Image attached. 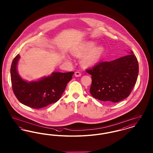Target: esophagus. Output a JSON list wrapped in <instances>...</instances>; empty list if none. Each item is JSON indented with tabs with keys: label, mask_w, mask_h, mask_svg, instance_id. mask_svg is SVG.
Returning a JSON list of instances; mask_svg holds the SVG:
<instances>
[{
	"label": "esophagus",
	"mask_w": 153,
	"mask_h": 153,
	"mask_svg": "<svg viewBox=\"0 0 153 153\" xmlns=\"http://www.w3.org/2000/svg\"><path fill=\"white\" fill-rule=\"evenodd\" d=\"M74 75L76 77H80L81 75V73H80V72H76L74 73Z\"/></svg>",
	"instance_id": "34e87169"
}]
</instances>
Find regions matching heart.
I'll use <instances>...</instances> for the list:
<instances>
[{"label": "heart", "instance_id": "1", "mask_svg": "<svg viewBox=\"0 0 153 153\" xmlns=\"http://www.w3.org/2000/svg\"><path fill=\"white\" fill-rule=\"evenodd\" d=\"M96 45L93 41L85 42L73 51L72 54L77 57H82L81 58V64L85 66L93 65L100 60L105 51L102 46L95 47Z\"/></svg>", "mask_w": 153, "mask_h": 153}]
</instances>
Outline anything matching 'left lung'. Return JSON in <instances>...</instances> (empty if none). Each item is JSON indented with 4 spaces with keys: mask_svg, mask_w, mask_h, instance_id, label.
Listing matches in <instances>:
<instances>
[{
    "mask_svg": "<svg viewBox=\"0 0 153 153\" xmlns=\"http://www.w3.org/2000/svg\"><path fill=\"white\" fill-rule=\"evenodd\" d=\"M111 61L100 62L86 70L92 76L90 94L106 102H117L130 95L139 73L138 62L133 52Z\"/></svg>",
    "mask_w": 153,
    "mask_h": 153,
    "instance_id": "left-lung-1",
    "label": "left lung"
}]
</instances>
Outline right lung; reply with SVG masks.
I'll return each instance as SVG.
<instances>
[{
  "label": "right lung",
  "mask_w": 153,
  "mask_h": 153,
  "mask_svg": "<svg viewBox=\"0 0 153 153\" xmlns=\"http://www.w3.org/2000/svg\"><path fill=\"white\" fill-rule=\"evenodd\" d=\"M20 58L18 54L14 58L10 69L13 90L19 102L34 109L57 102L68 82L72 80L74 72H53L51 76L37 81L27 82L22 79L17 71V64Z\"/></svg>",
  "instance_id": "right-lung-1"
}]
</instances>
